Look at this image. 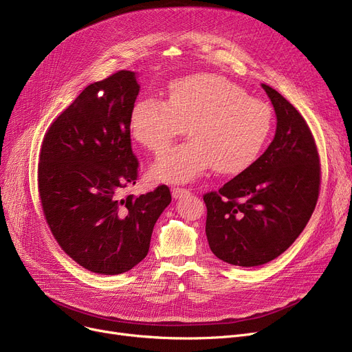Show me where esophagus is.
Here are the masks:
<instances>
[{"label":"esophagus","mask_w":352,"mask_h":352,"mask_svg":"<svg viewBox=\"0 0 352 352\" xmlns=\"http://www.w3.org/2000/svg\"><path fill=\"white\" fill-rule=\"evenodd\" d=\"M171 192H173V197H174V198H181V197H186V195L191 194L190 190L182 188V187H174V188L171 190Z\"/></svg>","instance_id":"1"}]
</instances>
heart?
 Here are the masks:
<instances>
[{"label": "heart", "mask_w": 352, "mask_h": 352, "mask_svg": "<svg viewBox=\"0 0 352 352\" xmlns=\"http://www.w3.org/2000/svg\"><path fill=\"white\" fill-rule=\"evenodd\" d=\"M186 125L191 140L166 151L153 165V178L187 182L210 166L223 175L247 170L271 133L272 109L224 77L197 74L173 81L165 101L141 98L129 113L134 140L154 154L164 153Z\"/></svg>", "instance_id": "1"}]
</instances>
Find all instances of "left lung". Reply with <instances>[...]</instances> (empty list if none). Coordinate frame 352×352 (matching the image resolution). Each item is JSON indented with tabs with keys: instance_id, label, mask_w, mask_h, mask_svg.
Masks as SVG:
<instances>
[{
	"instance_id": "left-lung-1",
	"label": "left lung",
	"mask_w": 352,
	"mask_h": 352,
	"mask_svg": "<svg viewBox=\"0 0 352 352\" xmlns=\"http://www.w3.org/2000/svg\"><path fill=\"white\" fill-rule=\"evenodd\" d=\"M276 131L265 153L218 191L204 194L211 251L238 267L263 265L298 238L316 210L321 164L316 140L298 113L267 84Z\"/></svg>"
}]
</instances>
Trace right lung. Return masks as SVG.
Instances as JSON below:
<instances>
[{"label":"right lung","instance_id":"1","mask_svg":"<svg viewBox=\"0 0 352 352\" xmlns=\"http://www.w3.org/2000/svg\"><path fill=\"white\" fill-rule=\"evenodd\" d=\"M133 71L89 84L54 120L43 140L38 192L63 251L85 270L116 275L141 263L158 217L171 202L166 186L121 197L137 182L129 113L138 96Z\"/></svg>","mask_w":352,"mask_h":352}]
</instances>
